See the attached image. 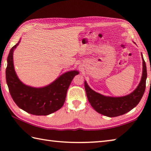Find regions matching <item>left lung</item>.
Listing matches in <instances>:
<instances>
[{"label": "left lung", "instance_id": "1", "mask_svg": "<svg viewBox=\"0 0 151 151\" xmlns=\"http://www.w3.org/2000/svg\"><path fill=\"white\" fill-rule=\"evenodd\" d=\"M142 76L138 86L134 90L122 97L105 96L95 91L84 82V88L88 101L94 110L105 116L114 117L123 115L130 111L138 104L145 90L147 80V67L143 54Z\"/></svg>", "mask_w": 151, "mask_h": 151}]
</instances>
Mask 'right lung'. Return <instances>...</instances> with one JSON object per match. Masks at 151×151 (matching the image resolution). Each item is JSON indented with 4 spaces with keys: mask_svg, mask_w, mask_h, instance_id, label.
I'll list each match as a JSON object with an SVG mask.
<instances>
[{
    "mask_svg": "<svg viewBox=\"0 0 151 151\" xmlns=\"http://www.w3.org/2000/svg\"><path fill=\"white\" fill-rule=\"evenodd\" d=\"M9 51L7 59L6 78L13 100L22 110L35 115H48L58 110L65 102L67 89L73 78L79 74L77 70H69L60 75L50 84L35 88L24 84L16 74L14 52L20 43Z\"/></svg>",
    "mask_w": 151,
    "mask_h": 151,
    "instance_id": "obj_1",
    "label": "right lung"
}]
</instances>
